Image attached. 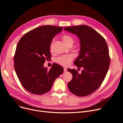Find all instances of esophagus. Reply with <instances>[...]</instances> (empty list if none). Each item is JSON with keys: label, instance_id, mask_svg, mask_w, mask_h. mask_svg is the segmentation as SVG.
Masks as SVG:
<instances>
[{"label": "esophagus", "instance_id": "34e87169", "mask_svg": "<svg viewBox=\"0 0 123 123\" xmlns=\"http://www.w3.org/2000/svg\"><path fill=\"white\" fill-rule=\"evenodd\" d=\"M67 71V69L66 68H64V72H65Z\"/></svg>", "mask_w": 123, "mask_h": 123}]
</instances>
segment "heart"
I'll return each mask as SVG.
<instances>
[{
    "label": "heart",
    "mask_w": 123,
    "mask_h": 123,
    "mask_svg": "<svg viewBox=\"0 0 123 123\" xmlns=\"http://www.w3.org/2000/svg\"><path fill=\"white\" fill-rule=\"evenodd\" d=\"M62 40L64 43L67 46L74 43V39L70 35H64L63 36ZM73 59V56L71 54H67L60 56L56 59V62L63 66H68Z\"/></svg>",
    "instance_id": "b5f03b06"
}]
</instances>
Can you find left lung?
I'll return each instance as SVG.
<instances>
[{
  "label": "left lung",
  "mask_w": 123,
  "mask_h": 123,
  "mask_svg": "<svg viewBox=\"0 0 123 123\" xmlns=\"http://www.w3.org/2000/svg\"><path fill=\"white\" fill-rule=\"evenodd\" d=\"M64 30L79 38L80 53L74 64L83 68L80 74L75 69H68L73 75L68 88L78 96L88 95L98 88L107 74L110 63L107 44L98 32L86 25L66 27Z\"/></svg>",
  "instance_id": "8db88e82"
}]
</instances>
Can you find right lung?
Listing matches in <instances>:
<instances>
[{"label":"right lung","instance_id":"right-lung-1","mask_svg":"<svg viewBox=\"0 0 123 123\" xmlns=\"http://www.w3.org/2000/svg\"><path fill=\"white\" fill-rule=\"evenodd\" d=\"M63 27L45 25L25 34L18 43L14 57V68L23 86L37 95L50 90L55 79L63 73V68L54 63L49 70L43 66L51 57L50 45Z\"/></svg>","mask_w":123,"mask_h":123}]
</instances>
